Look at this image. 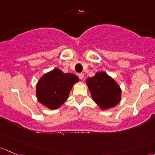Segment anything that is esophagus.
<instances>
[{
    "mask_svg": "<svg viewBox=\"0 0 155 155\" xmlns=\"http://www.w3.org/2000/svg\"><path fill=\"white\" fill-rule=\"evenodd\" d=\"M78 78H80V80H84V74H78Z\"/></svg>",
    "mask_w": 155,
    "mask_h": 155,
    "instance_id": "obj_1",
    "label": "esophagus"
}]
</instances>
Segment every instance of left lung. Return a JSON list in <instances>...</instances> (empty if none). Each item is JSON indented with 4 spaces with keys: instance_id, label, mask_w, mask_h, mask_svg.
Returning <instances> with one entry per match:
<instances>
[{
    "instance_id": "1",
    "label": "left lung",
    "mask_w": 155,
    "mask_h": 155,
    "mask_svg": "<svg viewBox=\"0 0 155 155\" xmlns=\"http://www.w3.org/2000/svg\"><path fill=\"white\" fill-rule=\"evenodd\" d=\"M93 101L102 110L114 107L121 101L122 89L112 77L104 71H98L95 76L86 80Z\"/></svg>"
}]
</instances>
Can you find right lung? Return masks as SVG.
I'll return each mask as SVG.
<instances>
[{
  "instance_id": "1",
  "label": "right lung",
  "mask_w": 155,
  "mask_h": 155,
  "mask_svg": "<svg viewBox=\"0 0 155 155\" xmlns=\"http://www.w3.org/2000/svg\"><path fill=\"white\" fill-rule=\"evenodd\" d=\"M78 82L79 78L75 74L54 68L43 74L37 82V100L48 109H58L68 99L72 87Z\"/></svg>"
}]
</instances>
